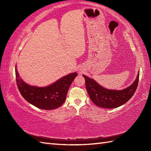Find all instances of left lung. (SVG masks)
Instances as JSON below:
<instances>
[{"instance_id":"left-lung-1","label":"left lung","mask_w":151,"mask_h":151,"mask_svg":"<svg viewBox=\"0 0 151 151\" xmlns=\"http://www.w3.org/2000/svg\"><path fill=\"white\" fill-rule=\"evenodd\" d=\"M139 72L132 84L122 90L108 89L102 87L93 79L83 75L86 88L91 100L98 106L104 108H115L129 101L135 93L139 81Z\"/></svg>"}]
</instances>
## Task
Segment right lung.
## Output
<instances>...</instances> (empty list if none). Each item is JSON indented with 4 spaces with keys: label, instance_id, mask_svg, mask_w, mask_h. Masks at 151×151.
I'll return each mask as SVG.
<instances>
[{
    "label": "right lung",
    "instance_id": "1",
    "mask_svg": "<svg viewBox=\"0 0 151 151\" xmlns=\"http://www.w3.org/2000/svg\"><path fill=\"white\" fill-rule=\"evenodd\" d=\"M77 73H70L46 87L27 84L19 76L15 66L16 82L20 93L31 104L43 110H54L65 102L67 91Z\"/></svg>",
    "mask_w": 151,
    "mask_h": 151
}]
</instances>
